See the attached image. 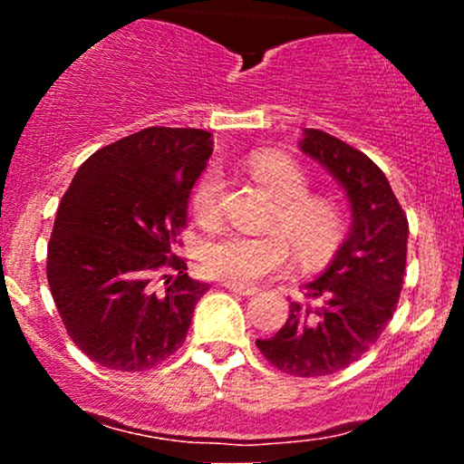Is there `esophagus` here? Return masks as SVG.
Returning <instances> with one entry per match:
<instances>
[{"mask_svg": "<svg viewBox=\"0 0 464 464\" xmlns=\"http://www.w3.org/2000/svg\"><path fill=\"white\" fill-rule=\"evenodd\" d=\"M227 290L236 292V295H242V296H253L255 292H257V287H246V285H236V284H225Z\"/></svg>", "mask_w": 464, "mask_h": 464, "instance_id": "1", "label": "esophagus"}]
</instances>
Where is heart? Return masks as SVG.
<instances>
[{
	"instance_id": "1",
	"label": "heart",
	"mask_w": 464,
	"mask_h": 464,
	"mask_svg": "<svg viewBox=\"0 0 464 464\" xmlns=\"http://www.w3.org/2000/svg\"><path fill=\"white\" fill-rule=\"evenodd\" d=\"M246 168L276 198L268 227L284 232L305 262H316L332 253L343 237V216L329 200L307 196L310 180L301 165L276 150H255L246 157ZM191 209L202 225H211L220 218L222 179L216 172L205 174L196 185ZM283 237L278 233L262 237L237 231L216 233L200 248L202 270L236 285H250L281 273L290 259L286 237Z\"/></svg>"
}]
</instances>
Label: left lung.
Listing matches in <instances>:
<instances>
[{
    "label": "left lung",
    "mask_w": 464,
    "mask_h": 464,
    "mask_svg": "<svg viewBox=\"0 0 464 464\" xmlns=\"http://www.w3.org/2000/svg\"><path fill=\"white\" fill-rule=\"evenodd\" d=\"M299 148L347 194L351 228L323 275L303 285L312 303H290L264 358L295 377L347 369L377 343L397 310L408 250V218L380 168L329 132L305 129Z\"/></svg>",
    "instance_id": "1"
}]
</instances>
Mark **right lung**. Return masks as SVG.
Returning <instances> with one entry per match:
<instances>
[{
  "label": "right lung",
  "instance_id": "right-lung-1",
  "mask_svg": "<svg viewBox=\"0 0 464 464\" xmlns=\"http://www.w3.org/2000/svg\"><path fill=\"white\" fill-rule=\"evenodd\" d=\"M211 146L200 129H143L92 154L63 196L47 284L69 338L100 366L152 369L188 338L209 284L174 253Z\"/></svg>",
  "mask_w": 464,
  "mask_h": 464
}]
</instances>
